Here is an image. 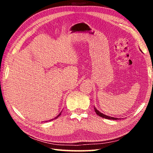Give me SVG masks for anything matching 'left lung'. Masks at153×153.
Returning a JSON list of instances; mask_svg holds the SVG:
<instances>
[{
	"label": "left lung",
	"mask_w": 153,
	"mask_h": 153,
	"mask_svg": "<svg viewBox=\"0 0 153 153\" xmlns=\"http://www.w3.org/2000/svg\"><path fill=\"white\" fill-rule=\"evenodd\" d=\"M141 51V50H140ZM94 111L97 114L98 116H100V117H101L102 118H105V119H107V120H121V119L122 118H116V117H110V116H108V115H106L105 114H103L102 113H100L99 111L97 109V108L94 107Z\"/></svg>",
	"instance_id": "1"
}]
</instances>
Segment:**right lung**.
<instances>
[{
  "instance_id": "right-lung-1",
  "label": "right lung",
  "mask_w": 153,
  "mask_h": 153,
  "mask_svg": "<svg viewBox=\"0 0 153 153\" xmlns=\"http://www.w3.org/2000/svg\"><path fill=\"white\" fill-rule=\"evenodd\" d=\"M61 112L60 113H59V115H58L57 116H56V117H55V118H53V119H52V120H48V121H52V120H56V119H57V118H58V117H59V116H60V115H61ZM46 121H45V122H46Z\"/></svg>"
}]
</instances>
